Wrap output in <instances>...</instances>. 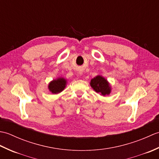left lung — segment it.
<instances>
[{"label":"left lung","instance_id":"left-lung-1","mask_svg":"<svg viewBox=\"0 0 159 159\" xmlns=\"http://www.w3.org/2000/svg\"><path fill=\"white\" fill-rule=\"evenodd\" d=\"M90 85L96 93L102 96L109 95L111 92V85L102 75H97L91 80Z\"/></svg>","mask_w":159,"mask_h":159}]
</instances>
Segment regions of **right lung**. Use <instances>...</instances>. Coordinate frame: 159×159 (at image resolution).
<instances>
[{"instance_id": "right-lung-1", "label": "right lung", "mask_w": 159, "mask_h": 159, "mask_svg": "<svg viewBox=\"0 0 159 159\" xmlns=\"http://www.w3.org/2000/svg\"><path fill=\"white\" fill-rule=\"evenodd\" d=\"M67 79L63 77H58L55 79L51 80L48 85L50 92L54 94H58L61 93L66 88L67 85Z\"/></svg>"}]
</instances>
